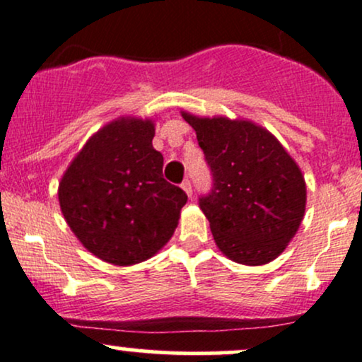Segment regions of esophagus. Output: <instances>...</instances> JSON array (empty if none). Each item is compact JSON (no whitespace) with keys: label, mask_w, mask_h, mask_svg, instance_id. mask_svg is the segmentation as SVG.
I'll list each match as a JSON object with an SVG mask.
<instances>
[{"label":"esophagus","mask_w":362,"mask_h":362,"mask_svg":"<svg viewBox=\"0 0 362 362\" xmlns=\"http://www.w3.org/2000/svg\"><path fill=\"white\" fill-rule=\"evenodd\" d=\"M181 188L185 189V193L188 194V197L191 198V194H193V188H191V182L186 180V181H182V185H181Z\"/></svg>","instance_id":"34e87169"}]
</instances>
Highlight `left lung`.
I'll use <instances>...</instances> for the list:
<instances>
[{
	"mask_svg": "<svg viewBox=\"0 0 362 362\" xmlns=\"http://www.w3.org/2000/svg\"><path fill=\"white\" fill-rule=\"evenodd\" d=\"M197 132L214 174V189L199 199L216 247L230 261H274L298 232L307 185L296 160L264 127L228 117L181 112Z\"/></svg>",
	"mask_w": 362,
	"mask_h": 362,
	"instance_id": "left-lung-1",
	"label": "left lung"
}]
</instances>
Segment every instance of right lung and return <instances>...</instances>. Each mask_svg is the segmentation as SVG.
I'll list each match as a JSON object with an SVG mask.
<instances>
[{
    "mask_svg": "<svg viewBox=\"0 0 362 362\" xmlns=\"http://www.w3.org/2000/svg\"><path fill=\"white\" fill-rule=\"evenodd\" d=\"M154 135L152 118H115L88 139L59 182V205L72 233L110 264L134 266L156 256L188 202L163 177Z\"/></svg>",
    "mask_w": 362,
    "mask_h": 362,
    "instance_id": "1",
    "label": "right lung"
}]
</instances>
